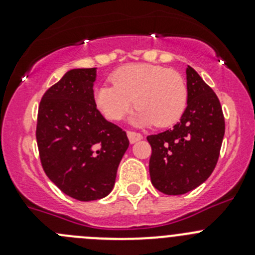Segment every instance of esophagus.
I'll list each match as a JSON object with an SVG mask.
<instances>
[{
  "instance_id": "1",
  "label": "esophagus",
  "mask_w": 255,
  "mask_h": 255,
  "mask_svg": "<svg viewBox=\"0 0 255 255\" xmlns=\"http://www.w3.org/2000/svg\"><path fill=\"white\" fill-rule=\"evenodd\" d=\"M128 138H129L130 144H134L136 143V141L141 140V139H143V135L135 131H128Z\"/></svg>"
}]
</instances>
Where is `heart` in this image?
I'll use <instances>...</instances> for the list:
<instances>
[{
	"instance_id": "heart-1",
	"label": "heart",
	"mask_w": 255,
	"mask_h": 255,
	"mask_svg": "<svg viewBox=\"0 0 255 255\" xmlns=\"http://www.w3.org/2000/svg\"><path fill=\"white\" fill-rule=\"evenodd\" d=\"M114 85L102 84L94 91V102L111 121L123 120L135 105L131 123L166 128L182 116L188 103V88L176 71L158 65H128L112 75Z\"/></svg>"
}]
</instances>
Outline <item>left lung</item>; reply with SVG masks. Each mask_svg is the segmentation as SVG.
Listing matches in <instances>:
<instances>
[{
	"mask_svg": "<svg viewBox=\"0 0 255 255\" xmlns=\"http://www.w3.org/2000/svg\"><path fill=\"white\" fill-rule=\"evenodd\" d=\"M188 105L173 129L149 135L150 181L167 195L198 188L213 172L225 135L217 96L193 67H186Z\"/></svg>",
	"mask_w": 255,
	"mask_h": 255,
	"instance_id": "1",
	"label": "left lung"
}]
</instances>
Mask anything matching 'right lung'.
Instances as JSON below:
<instances>
[{
  "mask_svg": "<svg viewBox=\"0 0 255 255\" xmlns=\"http://www.w3.org/2000/svg\"><path fill=\"white\" fill-rule=\"evenodd\" d=\"M97 69H71L44 93L38 110L40 162L61 191L82 202L112 191L129 148L126 132L97 110Z\"/></svg>",
  "mask_w": 255,
  "mask_h": 255,
  "instance_id": "1",
  "label": "right lung"
}]
</instances>
